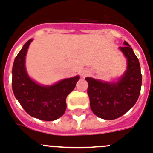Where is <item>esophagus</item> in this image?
<instances>
[{"mask_svg":"<svg viewBox=\"0 0 153 153\" xmlns=\"http://www.w3.org/2000/svg\"><path fill=\"white\" fill-rule=\"evenodd\" d=\"M89 73H90V71L88 69H84V70L81 71V76L82 77H85L89 74Z\"/></svg>","mask_w":153,"mask_h":153,"instance_id":"34e87169","label":"esophagus"}]
</instances>
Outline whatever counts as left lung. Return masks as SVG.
Returning a JSON list of instances; mask_svg holds the SVG:
<instances>
[{
	"instance_id": "1",
	"label": "left lung",
	"mask_w": 153,
	"mask_h": 153,
	"mask_svg": "<svg viewBox=\"0 0 153 153\" xmlns=\"http://www.w3.org/2000/svg\"><path fill=\"white\" fill-rule=\"evenodd\" d=\"M120 47L127 59V69L116 82L86 77L88 94L92 112L104 120H115L130 110L137 102L142 87V74L138 59L127 41Z\"/></svg>"
}]
</instances>
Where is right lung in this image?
I'll return each mask as SVG.
<instances>
[{
  "mask_svg": "<svg viewBox=\"0 0 153 153\" xmlns=\"http://www.w3.org/2000/svg\"><path fill=\"white\" fill-rule=\"evenodd\" d=\"M33 39L23 45L14 61L12 90L24 110L31 117L45 121L61 117L66 109V97L76 87L79 76L63 79L52 85H42L27 74L26 55Z\"/></svg>",
  "mask_w": 153,
  "mask_h": 153,
  "instance_id": "1",
  "label": "right lung"
}]
</instances>
